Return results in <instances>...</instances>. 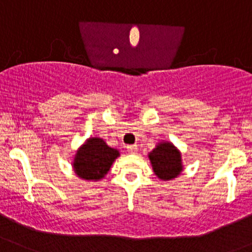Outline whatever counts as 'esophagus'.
I'll list each match as a JSON object with an SVG mask.
<instances>
[{
  "mask_svg": "<svg viewBox=\"0 0 252 252\" xmlns=\"http://www.w3.org/2000/svg\"><path fill=\"white\" fill-rule=\"evenodd\" d=\"M126 149H128V151L130 152V154H136V152H138V145H128Z\"/></svg>",
  "mask_w": 252,
  "mask_h": 252,
  "instance_id": "obj_1",
  "label": "esophagus"
}]
</instances>
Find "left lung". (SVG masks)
Segmentation results:
<instances>
[{
    "instance_id": "left-lung-1",
    "label": "left lung",
    "mask_w": 252,
    "mask_h": 252,
    "mask_svg": "<svg viewBox=\"0 0 252 252\" xmlns=\"http://www.w3.org/2000/svg\"><path fill=\"white\" fill-rule=\"evenodd\" d=\"M155 174L163 180H171L182 172V156L169 142H159L149 155Z\"/></svg>"
}]
</instances>
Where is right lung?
<instances>
[{
	"label": "right lung",
	"mask_w": 252,
	"mask_h": 252,
	"mask_svg": "<svg viewBox=\"0 0 252 252\" xmlns=\"http://www.w3.org/2000/svg\"><path fill=\"white\" fill-rule=\"evenodd\" d=\"M118 156V150L108 146L102 139L91 138L78 150L73 167L83 179L98 180L107 174Z\"/></svg>",
	"instance_id": "right-lung-1"
}]
</instances>
